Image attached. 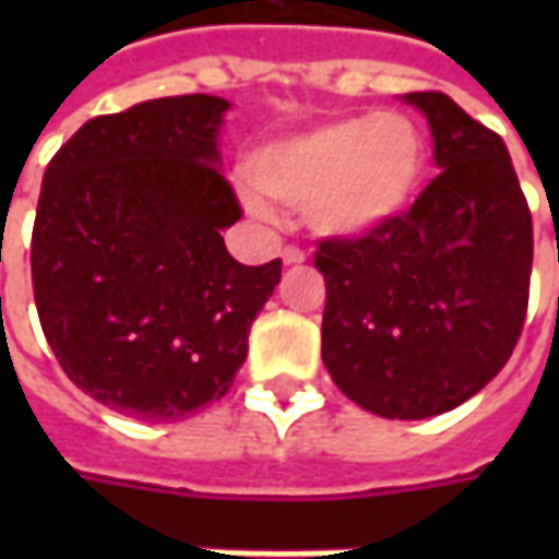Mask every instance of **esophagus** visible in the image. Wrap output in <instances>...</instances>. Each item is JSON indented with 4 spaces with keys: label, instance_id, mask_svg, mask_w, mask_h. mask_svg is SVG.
I'll list each match as a JSON object with an SVG mask.
<instances>
[{
    "label": "esophagus",
    "instance_id": "obj_1",
    "mask_svg": "<svg viewBox=\"0 0 559 559\" xmlns=\"http://www.w3.org/2000/svg\"><path fill=\"white\" fill-rule=\"evenodd\" d=\"M283 264H305V251L295 246L283 248Z\"/></svg>",
    "mask_w": 559,
    "mask_h": 559
}]
</instances>
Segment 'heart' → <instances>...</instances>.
Returning a JSON list of instances; mask_svg holds the SVG:
<instances>
[{
    "mask_svg": "<svg viewBox=\"0 0 559 559\" xmlns=\"http://www.w3.org/2000/svg\"><path fill=\"white\" fill-rule=\"evenodd\" d=\"M426 167V136L401 111L330 120L264 142L248 158V174L267 199L305 211L313 233L330 239L367 236L404 214ZM257 190L246 186L242 199L254 214H267Z\"/></svg>",
    "mask_w": 559,
    "mask_h": 559,
    "instance_id": "1",
    "label": "heart"
}]
</instances>
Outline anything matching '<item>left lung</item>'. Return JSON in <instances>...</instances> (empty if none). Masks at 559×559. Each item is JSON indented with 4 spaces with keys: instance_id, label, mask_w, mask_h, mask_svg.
<instances>
[{
    "instance_id": "1",
    "label": "left lung",
    "mask_w": 559,
    "mask_h": 559,
    "mask_svg": "<svg viewBox=\"0 0 559 559\" xmlns=\"http://www.w3.org/2000/svg\"><path fill=\"white\" fill-rule=\"evenodd\" d=\"M439 177L407 214L320 242L323 364L376 417L454 411L501 373L523 333L532 214L504 140L444 93H407Z\"/></svg>"
}]
</instances>
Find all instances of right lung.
<instances>
[{"label": "right lung", "mask_w": 559, "mask_h": 559, "mask_svg": "<svg viewBox=\"0 0 559 559\" xmlns=\"http://www.w3.org/2000/svg\"><path fill=\"white\" fill-rule=\"evenodd\" d=\"M221 96H167L86 120L58 148L33 224V298L61 370L127 417L221 401L280 261L239 264L242 211L221 167Z\"/></svg>", "instance_id": "1"}]
</instances>
